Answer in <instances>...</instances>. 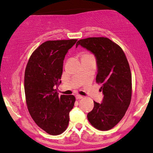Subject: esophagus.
I'll list each match as a JSON object with an SVG mask.
<instances>
[{
  "instance_id": "34e87169",
  "label": "esophagus",
  "mask_w": 153,
  "mask_h": 153,
  "mask_svg": "<svg viewBox=\"0 0 153 153\" xmlns=\"http://www.w3.org/2000/svg\"><path fill=\"white\" fill-rule=\"evenodd\" d=\"M82 98H83L82 96H80V95H76V96H75V99H82Z\"/></svg>"
}]
</instances>
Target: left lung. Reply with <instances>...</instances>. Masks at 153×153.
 <instances>
[{
	"instance_id": "1",
	"label": "left lung",
	"mask_w": 153,
	"mask_h": 153,
	"mask_svg": "<svg viewBox=\"0 0 153 153\" xmlns=\"http://www.w3.org/2000/svg\"><path fill=\"white\" fill-rule=\"evenodd\" d=\"M78 45L94 55L97 65L96 80L102 84V102L94 101V108L87 114V119L97 129L109 130L121 120L131 102L129 63L120 47L107 38H85L77 42L76 48Z\"/></svg>"
}]
</instances>
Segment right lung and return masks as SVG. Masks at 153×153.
Returning a JSON list of instances; mask_svg holds the SVG:
<instances>
[{"label":"right lung","mask_w":153,"mask_h":153,"mask_svg":"<svg viewBox=\"0 0 153 153\" xmlns=\"http://www.w3.org/2000/svg\"><path fill=\"white\" fill-rule=\"evenodd\" d=\"M77 40L43 42L33 52L26 67L24 91L28 112L36 125L51 135L66 129L74 106V96L59 97L56 88L62 82L65 56Z\"/></svg>","instance_id":"right-lung-1"}]
</instances>
